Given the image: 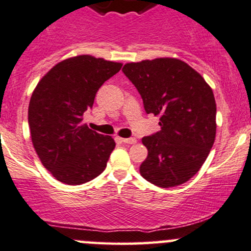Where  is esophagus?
<instances>
[{"label": "esophagus", "mask_w": 251, "mask_h": 251, "mask_svg": "<svg viewBox=\"0 0 251 251\" xmlns=\"http://www.w3.org/2000/svg\"><path fill=\"white\" fill-rule=\"evenodd\" d=\"M121 141L126 144H134L137 142L136 138H121Z\"/></svg>", "instance_id": "1"}]
</instances>
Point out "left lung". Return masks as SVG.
<instances>
[{"instance_id":"8db88e82","label":"left lung","mask_w":251,"mask_h":251,"mask_svg":"<svg viewBox=\"0 0 251 251\" xmlns=\"http://www.w3.org/2000/svg\"><path fill=\"white\" fill-rule=\"evenodd\" d=\"M147 114L160 115L161 130L142 138L148 156L139 167L160 188L188 181L202 167L215 141L216 104L210 86L188 63L172 57L126 63Z\"/></svg>"}]
</instances>
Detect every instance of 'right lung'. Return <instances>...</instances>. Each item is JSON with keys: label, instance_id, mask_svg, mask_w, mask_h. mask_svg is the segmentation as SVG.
I'll list each match as a JSON object with an SVG mask.
<instances>
[{"label": "right lung", "instance_id": "obj_1", "mask_svg": "<svg viewBox=\"0 0 251 251\" xmlns=\"http://www.w3.org/2000/svg\"><path fill=\"white\" fill-rule=\"evenodd\" d=\"M123 63L79 55L55 65L37 84L28 104L31 139L44 167L68 185L100 176L114 139L81 124L96 92Z\"/></svg>", "mask_w": 251, "mask_h": 251}]
</instances>
